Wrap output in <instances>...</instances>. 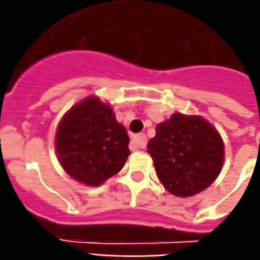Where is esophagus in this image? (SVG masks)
<instances>
[{"instance_id": "34e87169", "label": "esophagus", "mask_w": 260, "mask_h": 260, "mask_svg": "<svg viewBox=\"0 0 260 260\" xmlns=\"http://www.w3.org/2000/svg\"><path fill=\"white\" fill-rule=\"evenodd\" d=\"M147 144V138L146 135H136L132 138V142H131V147L134 150H138V148H144Z\"/></svg>"}]
</instances>
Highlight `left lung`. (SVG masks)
<instances>
[{"label": "left lung", "instance_id": "1", "mask_svg": "<svg viewBox=\"0 0 260 260\" xmlns=\"http://www.w3.org/2000/svg\"><path fill=\"white\" fill-rule=\"evenodd\" d=\"M147 151L160 183L177 197L196 196L209 187L225 156L221 135L209 121L179 112L156 125Z\"/></svg>", "mask_w": 260, "mask_h": 260}]
</instances>
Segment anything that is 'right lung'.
Segmentation results:
<instances>
[{
	"label": "right lung",
	"instance_id": "obj_1",
	"mask_svg": "<svg viewBox=\"0 0 260 260\" xmlns=\"http://www.w3.org/2000/svg\"><path fill=\"white\" fill-rule=\"evenodd\" d=\"M129 136L112 106L97 95L77 102L59 121L55 151L73 179L100 186L121 170L129 156Z\"/></svg>",
	"mask_w": 260,
	"mask_h": 260
}]
</instances>
